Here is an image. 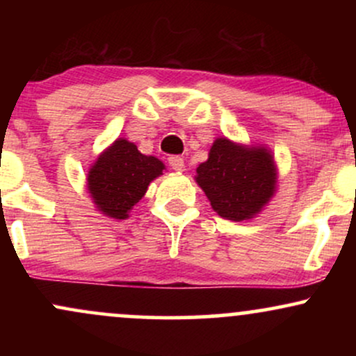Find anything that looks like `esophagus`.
I'll return each mask as SVG.
<instances>
[{"mask_svg": "<svg viewBox=\"0 0 356 356\" xmlns=\"http://www.w3.org/2000/svg\"><path fill=\"white\" fill-rule=\"evenodd\" d=\"M167 162H169V165L172 167L174 170H182L184 169V159L181 155H170L169 159H167Z\"/></svg>", "mask_w": 356, "mask_h": 356, "instance_id": "esophagus-1", "label": "esophagus"}]
</instances>
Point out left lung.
<instances>
[{
    "mask_svg": "<svg viewBox=\"0 0 356 356\" xmlns=\"http://www.w3.org/2000/svg\"><path fill=\"white\" fill-rule=\"evenodd\" d=\"M220 218L251 219L275 192L276 169L266 149H244L218 138L195 177Z\"/></svg>",
    "mask_w": 356,
    "mask_h": 356,
    "instance_id": "obj_1",
    "label": "left lung"
}]
</instances>
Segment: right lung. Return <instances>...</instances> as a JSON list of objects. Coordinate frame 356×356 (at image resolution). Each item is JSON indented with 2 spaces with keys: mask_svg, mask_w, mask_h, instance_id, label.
Wrapping results in <instances>:
<instances>
[{
  "mask_svg": "<svg viewBox=\"0 0 356 356\" xmlns=\"http://www.w3.org/2000/svg\"><path fill=\"white\" fill-rule=\"evenodd\" d=\"M162 170L164 164L159 159L140 154L132 142L118 138L90 169L88 191L104 214L125 219Z\"/></svg>",
  "mask_w": 356,
  "mask_h": 356,
  "instance_id": "right-lung-1",
  "label": "right lung"
}]
</instances>
